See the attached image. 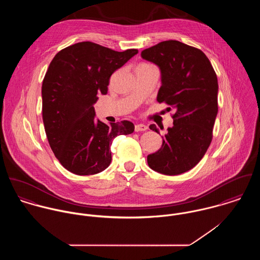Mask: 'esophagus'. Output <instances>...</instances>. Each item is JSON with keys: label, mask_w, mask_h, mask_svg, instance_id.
Returning a JSON list of instances; mask_svg holds the SVG:
<instances>
[{"label": "esophagus", "mask_w": 260, "mask_h": 260, "mask_svg": "<svg viewBox=\"0 0 260 260\" xmlns=\"http://www.w3.org/2000/svg\"><path fill=\"white\" fill-rule=\"evenodd\" d=\"M148 129V127L144 124H137L135 125V131L136 132H141V131H146Z\"/></svg>", "instance_id": "esophagus-1"}]
</instances>
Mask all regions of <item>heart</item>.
Instances as JSON below:
<instances>
[{
	"label": "heart",
	"mask_w": 260,
	"mask_h": 260,
	"mask_svg": "<svg viewBox=\"0 0 260 260\" xmlns=\"http://www.w3.org/2000/svg\"><path fill=\"white\" fill-rule=\"evenodd\" d=\"M144 65H146V64H144Z\"/></svg>",
	"instance_id": "obj_1"
}]
</instances>
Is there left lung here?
I'll return each mask as SVG.
<instances>
[{"mask_svg": "<svg viewBox=\"0 0 260 260\" xmlns=\"http://www.w3.org/2000/svg\"><path fill=\"white\" fill-rule=\"evenodd\" d=\"M141 56L161 70L157 101L175 109L173 126L162 137L161 148L147 156L149 167L165 175L184 173L198 164L212 141L217 76L201 50L176 40L160 42ZM149 128L159 133L154 124Z\"/></svg>", "mask_w": 260, "mask_h": 260, "instance_id": "1", "label": "left lung"}]
</instances>
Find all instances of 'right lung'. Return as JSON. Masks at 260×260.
I'll return each instance as SVG.
<instances>
[{
    "label": "right lung",
    "instance_id": "add662e5",
    "mask_svg": "<svg viewBox=\"0 0 260 260\" xmlns=\"http://www.w3.org/2000/svg\"><path fill=\"white\" fill-rule=\"evenodd\" d=\"M137 49L117 52L93 42H80L56 54L42 85V116L50 147L68 171L92 175L111 163L112 141L131 134L134 125H107L95 120L94 104L107 94L111 75Z\"/></svg>",
    "mask_w": 260,
    "mask_h": 260
}]
</instances>
